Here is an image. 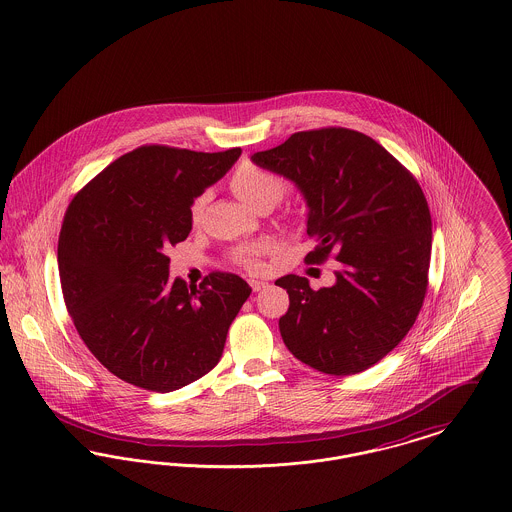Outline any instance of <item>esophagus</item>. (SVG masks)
Here are the masks:
<instances>
[{
	"label": "esophagus",
	"mask_w": 512,
	"mask_h": 512,
	"mask_svg": "<svg viewBox=\"0 0 512 512\" xmlns=\"http://www.w3.org/2000/svg\"><path fill=\"white\" fill-rule=\"evenodd\" d=\"M249 286H251V290H253V292H259V290L267 288L269 284H267V282H263V280H249Z\"/></svg>",
	"instance_id": "34e87169"
}]
</instances>
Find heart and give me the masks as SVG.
<instances>
[{"label": "heart", "instance_id": "1", "mask_svg": "<svg viewBox=\"0 0 512 512\" xmlns=\"http://www.w3.org/2000/svg\"><path fill=\"white\" fill-rule=\"evenodd\" d=\"M230 185H232V191L240 197L241 201L247 207L255 209V211L263 205L274 207L284 197V193L288 189L286 181L282 180L280 176L272 174L269 170H263L255 164L240 166L234 172ZM205 205H207V195H201L191 203L189 216H191L193 222L201 220ZM265 249H267V245H263V243L243 245V247H238L234 251V259H236V263H240L249 271H259L261 269V255L265 253Z\"/></svg>", "mask_w": 512, "mask_h": 512}]
</instances>
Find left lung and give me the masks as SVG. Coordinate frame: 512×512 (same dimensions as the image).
<instances>
[{"label": "left lung", "mask_w": 512, "mask_h": 512, "mask_svg": "<svg viewBox=\"0 0 512 512\" xmlns=\"http://www.w3.org/2000/svg\"><path fill=\"white\" fill-rule=\"evenodd\" d=\"M251 160L294 181L307 203L305 261L334 257L329 288L286 274L290 296L278 327L286 348L329 375H354L383 360L420 313L431 259V214L416 178L360 131H300Z\"/></svg>", "instance_id": "8db88e82"}]
</instances>
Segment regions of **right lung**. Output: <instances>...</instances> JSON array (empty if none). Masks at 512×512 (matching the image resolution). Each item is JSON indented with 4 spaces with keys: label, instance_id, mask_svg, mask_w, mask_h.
I'll return each mask as SVG.
<instances>
[{
    "label": "right lung",
    "instance_id": "add662e5",
    "mask_svg": "<svg viewBox=\"0 0 512 512\" xmlns=\"http://www.w3.org/2000/svg\"><path fill=\"white\" fill-rule=\"evenodd\" d=\"M240 154L145 145L69 203L58 243L63 300L92 356L121 381L178 391L220 361L251 288L230 272L191 288L170 278L166 253L189 236L191 203Z\"/></svg>",
    "mask_w": 512,
    "mask_h": 512
}]
</instances>
